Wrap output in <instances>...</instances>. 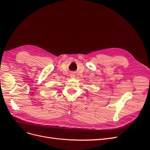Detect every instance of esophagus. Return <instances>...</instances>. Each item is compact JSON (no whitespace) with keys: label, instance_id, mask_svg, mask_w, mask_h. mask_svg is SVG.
<instances>
[{"label":"esophagus","instance_id":"obj_1","mask_svg":"<svg viewBox=\"0 0 150 150\" xmlns=\"http://www.w3.org/2000/svg\"><path fill=\"white\" fill-rule=\"evenodd\" d=\"M70 77L71 78H73V77H75V74L74 73H71V74H70Z\"/></svg>","mask_w":150,"mask_h":150}]
</instances>
